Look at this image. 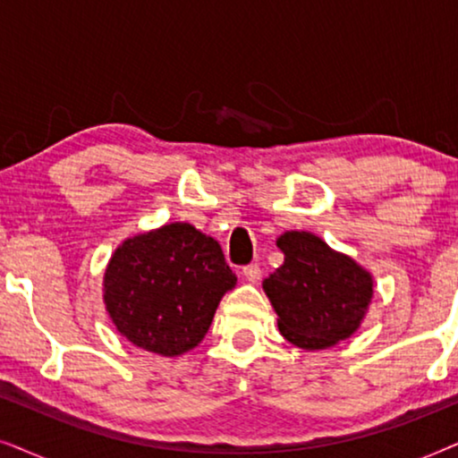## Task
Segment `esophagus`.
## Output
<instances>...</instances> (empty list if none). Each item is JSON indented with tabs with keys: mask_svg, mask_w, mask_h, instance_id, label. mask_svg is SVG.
Masks as SVG:
<instances>
[{
	"mask_svg": "<svg viewBox=\"0 0 458 458\" xmlns=\"http://www.w3.org/2000/svg\"><path fill=\"white\" fill-rule=\"evenodd\" d=\"M242 275L250 281V284H259L262 277V268H260V265H248V267H243Z\"/></svg>",
	"mask_w": 458,
	"mask_h": 458,
	"instance_id": "1",
	"label": "esophagus"
}]
</instances>
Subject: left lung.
I'll use <instances>...</instances> for the list:
<instances>
[{
  "label": "left lung",
  "instance_id": "obj_1",
  "mask_svg": "<svg viewBox=\"0 0 458 458\" xmlns=\"http://www.w3.org/2000/svg\"><path fill=\"white\" fill-rule=\"evenodd\" d=\"M284 265L262 281L281 335L304 350H325L360 327L373 298V277L309 231L277 240Z\"/></svg>",
  "mask_w": 458,
  "mask_h": 458
}]
</instances>
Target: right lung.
Masks as SVG:
<instances>
[{"label":"right lung","mask_w":458,"mask_h":458,"mask_svg":"<svg viewBox=\"0 0 458 458\" xmlns=\"http://www.w3.org/2000/svg\"><path fill=\"white\" fill-rule=\"evenodd\" d=\"M235 284L216 240L190 223H171L114 250L104 273V304L133 346L179 356L204 340Z\"/></svg>","instance_id":"obj_1"}]
</instances>
